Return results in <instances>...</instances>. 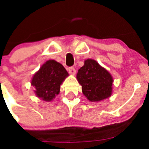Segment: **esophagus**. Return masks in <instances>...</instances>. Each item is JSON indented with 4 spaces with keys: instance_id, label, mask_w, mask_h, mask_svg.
I'll return each instance as SVG.
<instances>
[{
    "instance_id": "34e87169",
    "label": "esophagus",
    "mask_w": 149,
    "mask_h": 149,
    "mask_svg": "<svg viewBox=\"0 0 149 149\" xmlns=\"http://www.w3.org/2000/svg\"><path fill=\"white\" fill-rule=\"evenodd\" d=\"M68 72H69V74H73V75L74 74H75V68H74V67H69V68H68Z\"/></svg>"
}]
</instances>
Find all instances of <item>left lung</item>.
<instances>
[{"instance_id":"8db88e82","label":"left lung","mask_w":149,"mask_h":149,"mask_svg":"<svg viewBox=\"0 0 149 149\" xmlns=\"http://www.w3.org/2000/svg\"><path fill=\"white\" fill-rule=\"evenodd\" d=\"M84 95L90 101H100L112 94L113 77L95 60L88 59L77 74Z\"/></svg>"}]
</instances>
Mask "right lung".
<instances>
[{
	"mask_svg": "<svg viewBox=\"0 0 149 149\" xmlns=\"http://www.w3.org/2000/svg\"><path fill=\"white\" fill-rule=\"evenodd\" d=\"M68 74L62 64L53 60H48L33 75L31 85L35 87L37 97L50 101L60 93V85Z\"/></svg>",
	"mask_w": 149,
	"mask_h": 149,
	"instance_id": "obj_1",
	"label": "right lung"
}]
</instances>
